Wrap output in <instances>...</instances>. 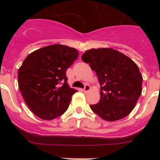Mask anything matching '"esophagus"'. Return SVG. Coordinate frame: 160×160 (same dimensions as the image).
<instances>
[{
	"label": "esophagus",
	"instance_id": "1",
	"mask_svg": "<svg viewBox=\"0 0 160 160\" xmlns=\"http://www.w3.org/2000/svg\"><path fill=\"white\" fill-rule=\"evenodd\" d=\"M89 90H90V86L89 85H86L85 86V88L83 89V92L85 93H87L88 92H89Z\"/></svg>",
	"mask_w": 160,
	"mask_h": 160
}]
</instances>
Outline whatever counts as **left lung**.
<instances>
[{
    "mask_svg": "<svg viewBox=\"0 0 160 160\" xmlns=\"http://www.w3.org/2000/svg\"><path fill=\"white\" fill-rule=\"evenodd\" d=\"M98 76L100 100L92 111L106 121L121 120L135 108L142 92L138 67L123 53L112 48L91 49L82 56Z\"/></svg>",
    "mask_w": 160,
    "mask_h": 160,
    "instance_id": "left-lung-1",
    "label": "left lung"
}]
</instances>
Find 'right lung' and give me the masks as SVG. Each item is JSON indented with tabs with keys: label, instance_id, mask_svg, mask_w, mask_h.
Segmentation results:
<instances>
[{
	"label": "right lung",
	"instance_id": "1",
	"mask_svg": "<svg viewBox=\"0 0 160 160\" xmlns=\"http://www.w3.org/2000/svg\"><path fill=\"white\" fill-rule=\"evenodd\" d=\"M79 56L76 49L53 44L28 56L18 71V84L34 115L52 120L63 114L78 90L68 84L66 71Z\"/></svg>",
	"mask_w": 160,
	"mask_h": 160
}]
</instances>
